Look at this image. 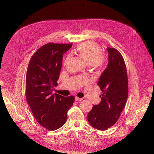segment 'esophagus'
I'll list each match as a JSON object with an SVG mask.
<instances>
[{"label":"esophagus","instance_id":"obj_1","mask_svg":"<svg viewBox=\"0 0 154 154\" xmlns=\"http://www.w3.org/2000/svg\"><path fill=\"white\" fill-rule=\"evenodd\" d=\"M83 100V98H78V97H76L75 98V101H81Z\"/></svg>","mask_w":154,"mask_h":154}]
</instances>
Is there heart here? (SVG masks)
Wrapping results in <instances>:
<instances>
[{
	"label": "heart",
	"mask_w": 154,
	"mask_h": 154,
	"mask_svg": "<svg viewBox=\"0 0 154 154\" xmlns=\"http://www.w3.org/2000/svg\"><path fill=\"white\" fill-rule=\"evenodd\" d=\"M76 52L89 66L99 67L104 64V58L101 55V49L98 44L94 42H88L79 45Z\"/></svg>",
	"instance_id": "obj_1"
}]
</instances>
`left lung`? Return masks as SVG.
<instances>
[{"label":"left lung","mask_w":154,"mask_h":154,"mask_svg":"<svg viewBox=\"0 0 154 154\" xmlns=\"http://www.w3.org/2000/svg\"><path fill=\"white\" fill-rule=\"evenodd\" d=\"M109 62L101 75L98 85L103 92L101 101L88 112L89 123L96 129L106 131L113 126L124 109L128 97L126 67L122 54L107 47Z\"/></svg>","instance_id":"obj_1"}]
</instances>
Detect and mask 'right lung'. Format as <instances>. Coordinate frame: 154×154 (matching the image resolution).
<instances>
[{
  "label": "right lung",
  "instance_id": "right-lung-1",
  "mask_svg": "<svg viewBox=\"0 0 154 154\" xmlns=\"http://www.w3.org/2000/svg\"><path fill=\"white\" fill-rule=\"evenodd\" d=\"M72 44L47 43L32 56L26 75V98L38 123L49 131L61 128L67 112L75 101L73 96L53 94L57 85L63 56Z\"/></svg>",
  "mask_w": 154,
  "mask_h": 154
}]
</instances>
